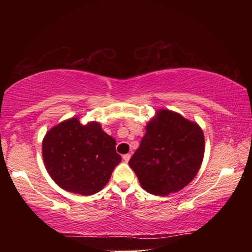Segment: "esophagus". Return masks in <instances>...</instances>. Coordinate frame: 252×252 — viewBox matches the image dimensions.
<instances>
[{
	"label": "esophagus",
	"instance_id": "esophagus-1",
	"mask_svg": "<svg viewBox=\"0 0 252 252\" xmlns=\"http://www.w3.org/2000/svg\"><path fill=\"white\" fill-rule=\"evenodd\" d=\"M123 160H125V161H129L130 160V158H131V155H130V153H126V155H123Z\"/></svg>",
	"mask_w": 252,
	"mask_h": 252
}]
</instances>
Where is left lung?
<instances>
[{
  "mask_svg": "<svg viewBox=\"0 0 252 252\" xmlns=\"http://www.w3.org/2000/svg\"><path fill=\"white\" fill-rule=\"evenodd\" d=\"M129 161L147 192L168 195L192 181L204 155L203 132L197 123L169 110L158 111Z\"/></svg>",
  "mask_w": 252,
  "mask_h": 252,
  "instance_id": "obj_1",
  "label": "left lung"
}]
</instances>
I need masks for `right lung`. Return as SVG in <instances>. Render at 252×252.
Returning a JSON list of instances; mask_svg holds the SVG:
<instances>
[{"instance_id":"right-lung-1","label":"right lung","mask_w":252,"mask_h":252,"mask_svg":"<svg viewBox=\"0 0 252 252\" xmlns=\"http://www.w3.org/2000/svg\"><path fill=\"white\" fill-rule=\"evenodd\" d=\"M42 155L55 183L82 195L99 192L121 161L116 140L99 123L82 126L76 118L63 121L45 134Z\"/></svg>"}]
</instances>
